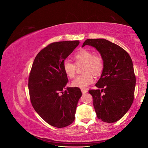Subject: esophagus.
I'll use <instances>...</instances> for the list:
<instances>
[{"mask_svg":"<svg viewBox=\"0 0 148 148\" xmlns=\"http://www.w3.org/2000/svg\"><path fill=\"white\" fill-rule=\"evenodd\" d=\"M82 92L83 94H85V93H86L88 92V90H87V89H82Z\"/></svg>","mask_w":148,"mask_h":148,"instance_id":"34e87169","label":"esophagus"}]
</instances>
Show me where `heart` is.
I'll return each instance as SVG.
<instances>
[{
	"label": "heart",
	"instance_id": "heart-1",
	"mask_svg": "<svg viewBox=\"0 0 148 148\" xmlns=\"http://www.w3.org/2000/svg\"><path fill=\"white\" fill-rule=\"evenodd\" d=\"M75 64L68 60L63 62V70L66 75L70 78L75 77L77 66L83 65L82 71L83 74L77 76L71 85L74 87L84 88L94 82L92 74L96 77L100 76L104 68V60L99 53H95L93 51L83 49L76 52L73 56Z\"/></svg>",
	"mask_w": 148,
	"mask_h": 148
}]
</instances>
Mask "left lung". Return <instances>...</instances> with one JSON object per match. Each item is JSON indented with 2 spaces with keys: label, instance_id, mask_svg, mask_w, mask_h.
<instances>
[{
  "label": "left lung",
  "instance_id": "obj_1",
  "mask_svg": "<svg viewBox=\"0 0 148 148\" xmlns=\"http://www.w3.org/2000/svg\"><path fill=\"white\" fill-rule=\"evenodd\" d=\"M86 45L95 47L104 60V70L96 84L99 89L89 90L97 117L104 122H115L134 100L136 77L132 59L123 48L104 39H88L82 47Z\"/></svg>",
  "mask_w": 148,
  "mask_h": 148
}]
</instances>
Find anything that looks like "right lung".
I'll return each mask as SVG.
<instances>
[{
    "label": "right lung",
    "instance_id": "1",
    "mask_svg": "<svg viewBox=\"0 0 148 148\" xmlns=\"http://www.w3.org/2000/svg\"><path fill=\"white\" fill-rule=\"evenodd\" d=\"M79 44V41L49 44L33 62L28 78L29 97L34 109L44 121L57 128L73 122L78 100L79 88H67L68 78L63 62Z\"/></svg>",
    "mask_w": 148,
    "mask_h": 148
}]
</instances>
